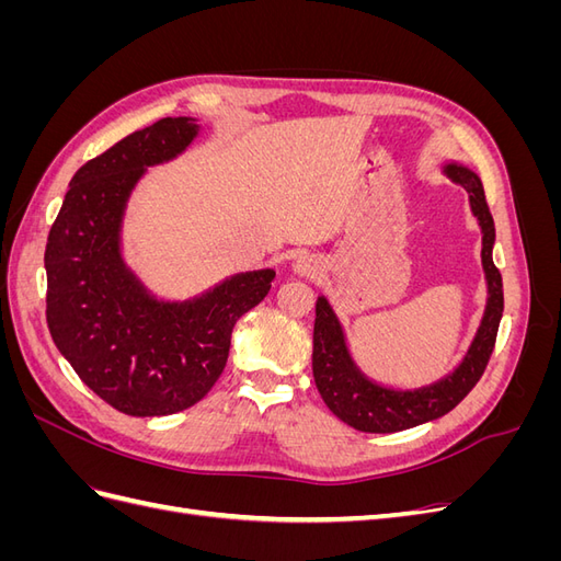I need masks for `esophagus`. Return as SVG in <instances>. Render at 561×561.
Segmentation results:
<instances>
[{"label":"esophagus","instance_id":"esophagus-1","mask_svg":"<svg viewBox=\"0 0 561 561\" xmlns=\"http://www.w3.org/2000/svg\"><path fill=\"white\" fill-rule=\"evenodd\" d=\"M293 271L297 276L313 278L322 271V264L318 262V257H313V254H299V257L293 262Z\"/></svg>","mask_w":561,"mask_h":561}]
</instances>
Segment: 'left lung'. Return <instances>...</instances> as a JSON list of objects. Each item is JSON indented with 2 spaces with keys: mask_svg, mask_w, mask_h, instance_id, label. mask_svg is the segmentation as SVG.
Wrapping results in <instances>:
<instances>
[{
  "mask_svg": "<svg viewBox=\"0 0 561 561\" xmlns=\"http://www.w3.org/2000/svg\"><path fill=\"white\" fill-rule=\"evenodd\" d=\"M439 171L468 192L470 213L478 219V227L482 231L486 301L480 325L474 330L463 358L445 377L412 388L390 386L369 377L360 363L355 360L342 320L332 309L330 299L320 295L316 301L313 328V379L330 412L355 431L398 433L445 416L480 381L489 355L494 351L499 322L503 316V280L494 257H491L496 243L494 217L489 213L484 186L478 173L454 159L439 161Z\"/></svg>",
  "mask_w": 561,
  "mask_h": 561,
  "instance_id": "left-lung-1",
  "label": "left lung"
}]
</instances>
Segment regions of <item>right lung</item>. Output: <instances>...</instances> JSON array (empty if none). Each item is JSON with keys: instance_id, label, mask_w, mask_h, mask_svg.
I'll return each mask as SVG.
<instances>
[{"instance_id": "right-lung-1", "label": "right lung", "mask_w": 561, "mask_h": 561, "mask_svg": "<svg viewBox=\"0 0 561 561\" xmlns=\"http://www.w3.org/2000/svg\"><path fill=\"white\" fill-rule=\"evenodd\" d=\"M194 116L135 130L75 173L48 233L46 320L79 379L114 410L168 416L196 404L225 371L231 332L268 295L274 268L239 271L194 297H159L124 254V217L151 165L182 157Z\"/></svg>"}]
</instances>
